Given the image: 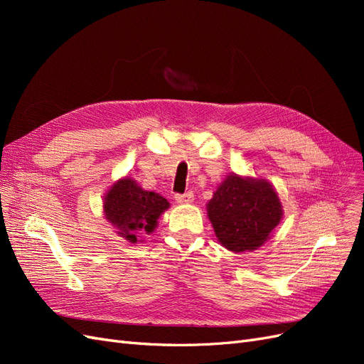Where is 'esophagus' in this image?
Here are the masks:
<instances>
[{
  "instance_id": "34e87169",
  "label": "esophagus",
  "mask_w": 364,
  "mask_h": 364,
  "mask_svg": "<svg viewBox=\"0 0 364 364\" xmlns=\"http://www.w3.org/2000/svg\"><path fill=\"white\" fill-rule=\"evenodd\" d=\"M174 200L178 203H191L194 200V194L191 191L185 193V194H174Z\"/></svg>"
}]
</instances>
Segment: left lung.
Returning a JSON list of instances; mask_svg holds the SVG:
<instances>
[{
    "instance_id": "8db88e82",
    "label": "left lung",
    "mask_w": 364,
    "mask_h": 364,
    "mask_svg": "<svg viewBox=\"0 0 364 364\" xmlns=\"http://www.w3.org/2000/svg\"><path fill=\"white\" fill-rule=\"evenodd\" d=\"M220 245L232 252L255 250L282 218L278 193L266 179L230 173L206 205Z\"/></svg>"
}]
</instances>
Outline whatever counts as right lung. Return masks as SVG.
I'll list each match as a JSON object with an SVG mask.
<instances>
[{
    "label": "right lung",
    "instance_id": "add662e5",
    "mask_svg": "<svg viewBox=\"0 0 364 364\" xmlns=\"http://www.w3.org/2000/svg\"><path fill=\"white\" fill-rule=\"evenodd\" d=\"M170 203L162 196L142 190L132 178L115 182L105 196L103 211L109 223L118 230V235L130 243H136L139 234H151L161 214Z\"/></svg>",
    "mask_w": 364,
    "mask_h": 364
}]
</instances>
